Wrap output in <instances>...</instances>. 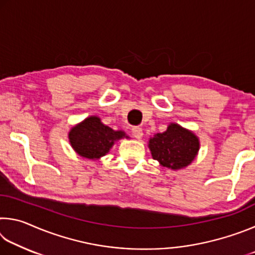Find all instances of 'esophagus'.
<instances>
[{
    "label": "esophagus",
    "instance_id": "1",
    "mask_svg": "<svg viewBox=\"0 0 255 255\" xmlns=\"http://www.w3.org/2000/svg\"><path fill=\"white\" fill-rule=\"evenodd\" d=\"M131 133H132V136L136 138V139H140V138L143 137V129H141L140 127H132Z\"/></svg>",
    "mask_w": 255,
    "mask_h": 255
}]
</instances>
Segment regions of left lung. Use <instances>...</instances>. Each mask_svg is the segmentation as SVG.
Instances as JSON below:
<instances>
[{
    "instance_id": "8db88e82",
    "label": "left lung",
    "mask_w": 255,
    "mask_h": 255,
    "mask_svg": "<svg viewBox=\"0 0 255 255\" xmlns=\"http://www.w3.org/2000/svg\"><path fill=\"white\" fill-rule=\"evenodd\" d=\"M199 146V138L178 124H170L165 131L155 133L148 141L152 157L174 171L188 166L196 158Z\"/></svg>"
}]
</instances>
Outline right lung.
I'll use <instances>...</instances> for the list:
<instances>
[{
	"label": "right lung",
	"mask_w": 255,
	"mask_h": 255,
	"mask_svg": "<svg viewBox=\"0 0 255 255\" xmlns=\"http://www.w3.org/2000/svg\"><path fill=\"white\" fill-rule=\"evenodd\" d=\"M127 137L123 130H114L96 116L84 119L68 132L73 149L82 157L98 159L109 152L116 140Z\"/></svg>",
	"instance_id": "1"
}]
</instances>
